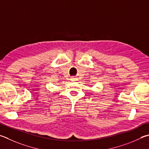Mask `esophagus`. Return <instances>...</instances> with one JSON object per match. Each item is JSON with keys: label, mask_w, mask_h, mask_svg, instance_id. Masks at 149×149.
Returning <instances> with one entry per match:
<instances>
[{"label": "esophagus", "mask_w": 149, "mask_h": 149, "mask_svg": "<svg viewBox=\"0 0 149 149\" xmlns=\"http://www.w3.org/2000/svg\"><path fill=\"white\" fill-rule=\"evenodd\" d=\"M70 80H71L72 81H76V80H77V78L73 76V77H70Z\"/></svg>", "instance_id": "esophagus-1"}]
</instances>
